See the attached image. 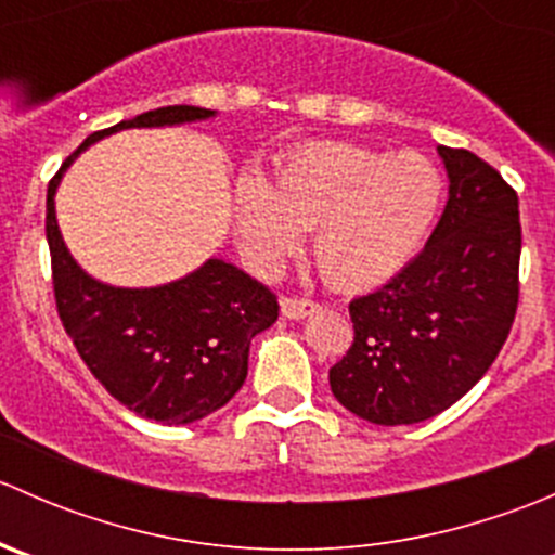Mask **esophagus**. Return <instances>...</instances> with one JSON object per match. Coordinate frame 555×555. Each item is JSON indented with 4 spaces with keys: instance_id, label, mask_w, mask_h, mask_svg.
Returning a JSON list of instances; mask_svg holds the SVG:
<instances>
[{
    "instance_id": "1",
    "label": "esophagus",
    "mask_w": 555,
    "mask_h": 555,
    "mask_svg": "<svg viewBox=\"0 0 555 555\" xmlns=\"http://www.w3.org/2000/svg\"><path fill=\"white\" fill-rule=\"evenodd\" d=\"M317 311V304L309 298H282V317L287 319H304Z\"/></svg>"
}]
</instances>
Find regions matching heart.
Masks as SVG:
<instances>
[{
  "label": "heart",
  "instance_id": "heart-1",
  "mask_svg": "<svg viewBox=\"0 0 555 555\" xmlns=\"http://www.w3.org/2000/svg\"><path fill=\"white\" fill-rule=\"evenodd\" d=\"M443 198V173L424 155L311 142L284 155L268 184L238 179L233 217L238 246L257 271L282 266L300 231H313L311 255L324 282L371 289L424 249Z\"/></svg>",
  "mask_w": 555,
  "mask_h": 555
}]
</instances>
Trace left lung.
Here are the masks:
<instances>
[{
    "label": "left lung",
    "instance_id": "1",
    "mask_svg": "<svg viewBox=\"0 0 555 555\" xmlns=\"http://www.w3.org/2000/svg\"><path fill=\"white\" fill-rule=\"evenodd\" d=\"M449 204L422 255L349 304L354 344L335 400L371 424L438 416L483 378L518 309V195L469 150L438 144Z\"/></svg>",
    "mask_w": 555,
    "mask_h": 555
}]
</instances>
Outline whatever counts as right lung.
Listing matches in <instances>:
<instances>
[{
    "label": "right lung",
    "instance_id": "obj_1",
    "mask_svg": "<svg viewBox=\"0 0 555 555\" xmlns=\"http://www.w3.org/2000/svg\"><path fill=\"white\" fill-rule=\"evenodd\" d=\"M204 106H160L96 131L48 184L53 293L66 335L117 402L142 418L190 424L220 411L246 378L249 344L279 317L276 295L220 257L158 287H112L88 276L61 238L55 190L72 160L122 128H164L215 117Z\"/></svg>",
    "mask_w": 555,
    "mask_h": 555
}]
</instances>
